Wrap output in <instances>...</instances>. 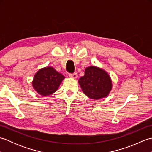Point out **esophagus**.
I'll list each match as a JSON object with an SVG mask.
<instances>
[{
	"instance_id": "esophagus-1",
	"label": "esophagus",
	"mask_w": 152,
	"mask_h": 152,
	"mask_svg": "<svg viewBox=\"0 0 152 152\" xmlns=\"http://www.w3.org/2000/svg\"><path fill=\"white\" fill-rule=\"evenodd\" d=\"M69 76L70 78H76L77 76H78V74L76 72H74V73H72V74H69Z\"/></svg>"
}]
</instances>
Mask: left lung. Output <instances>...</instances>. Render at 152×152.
<instances>
[{
    "instance_id": "obj_1",
    "label": "left lung",
    "mask_w": 152,
    "mask_h": 152,
    "mask_svg": "<svg viewBox=\"0 0 152 152\" xmlns=\"http://www.w3.org/2000/svg\"><path fill=\"white\" fill-rule=\"evenodd\" d=\"M83 92L91 99H99L108 95L112 81L104 70L95 66L86 69L84 76L78 81Z\"/></svg>"
}]
</instances>
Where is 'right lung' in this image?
Here are the masks:
<instances>
[{"mask_svg":"<svg viewBox=\"0 0 152 152\" xmlns=\"http://www.w3.org/2000/svg\"><path fill=\"white\" fill-rule=\"evenodd\" d=\"M64 78V76L53 68L46 67L35 74L33 86L40 95H50L57 91Z\"/></svg>","mask_w":152,"mask_h":152,"instance_id":"add662e5","label":"right lung"}]
</instances>
